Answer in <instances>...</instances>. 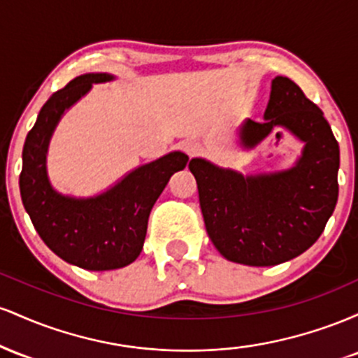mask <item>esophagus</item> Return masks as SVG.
Returning <instances> with one entry per match:
<instances>
[{"instance_id": "34e87169", "label": "esophagus", "mask_w": 358, "mask_h": 358, "mask_svg": "<svg viewBox=\"0 0 358 358\" xmlns=\"http://www.w3.org/2000/svg\"><path fill=\"white\" fill-rule=\"evenodd\" d=\"M180 148H182V150L188 156H190V158H193V156H195V155H199V151H200L199 145H196L195 141H190V139H187V141H182V145H180Z\"/></svg>"}]
</instances>
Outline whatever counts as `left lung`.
Listing matches in <instances>:
<instances>
[{"instance_id": "1", "label": "left lung", "mask_w": 358, "mask_h": 358, "mask_svg": "<svg viewBox=\"0 0 358 358\" xmlns=\"http://www.w3.org/2000/svg\"><path fill=\"white\" fill-rule=\"evenodd\" d=\"M281 127L303 143L286 170L244 175L192 158L205 229L225 259L245 266H276L318 241L338 200L340 148L322 109L287 77H274L264 121L245 119L242 150L261 145Z\"/></svg>"}]
</instances>
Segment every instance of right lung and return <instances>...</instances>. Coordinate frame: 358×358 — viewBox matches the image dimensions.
Listing matches in <instances>:
<instances>
[{"label":"right lung","mask_w":358,"mask_h":358,"mask_svg":"<svg viewBox=\"0 0 358 358\" xmlns=\"http://www.w3.org/2000/svg\"><path fill=\"white\" fill-rule=\"evenodd\" d=\"M116 77L84 73L43 104L23 146L20 192L24 210L42 241L60 259L87 271L124 268L136 261L145 244L148 219L168 180L187 166L188 156L171 151L122 176L94 196H71L52 187L47 153L53 131L69 110L92 89Z\"/></svg>","instance_id":"right-lung-1"}]
</instances>
